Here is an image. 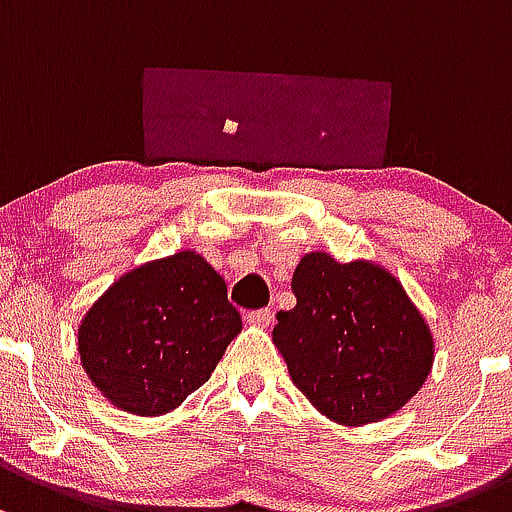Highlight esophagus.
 <instances>
[{"label":"esophagus","mask_w":512,"mask_h":512,"mask_svg":"<svg viewBox=\"0 0 512 512\" xmlns=\"http://www.w3.org/2000/svg\"><path fill=\"white\" fill-rule=\"evenodd\" d=\"M272 319H274V314L270 309H257V311H250V314H247V321H250L252 326H270L272 324Z\"/></svg>","instance_id":"esophagus-1"}]
</instances>
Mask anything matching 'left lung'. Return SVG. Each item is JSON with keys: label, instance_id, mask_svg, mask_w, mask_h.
I'll return each instance as SVG.
<instances>
[{"label": "left lung", "instance_id": "obj_1", "mask_svg": "<svg viewBox=\"0 0 512 512\" xmlns=\"http://www.w3.org/2000/svg\"><path fill=\"white\" fill-rule=\"evenodd\" d=\"M292 292L297 306L279 311L272 341L316 410L360 427L417 395L432 370L434 338L385 267L309 252L294 270Z\"/></svg>", "mask_w": 512, "mask_h": 512}]
</instances>
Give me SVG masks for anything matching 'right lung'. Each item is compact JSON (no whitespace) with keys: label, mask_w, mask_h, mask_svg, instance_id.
Segmentation results:
<instances>
[{"label":"right lung","mask_w":512,"mask_h":512,"mask_svg":"<svg viewBox=\"0 0 512 512\" xmlns=\"http://www.w3.org/2000/svg\"><path fill=\"white\" fill-rule=\"evenodd\" d=\"M240 328L225 279L184 250L122 274L85 314L78 353L112 405L159 417L211 378Z\"/></svg>","instance_id":"1"}]
</instances>
